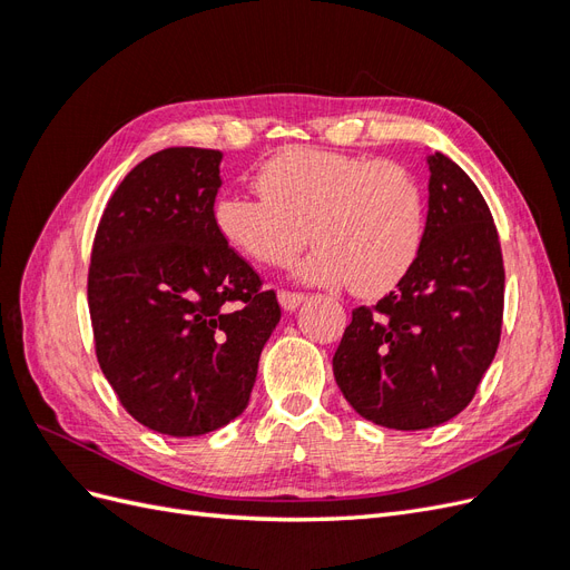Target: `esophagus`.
Wrapping results in <instances>:
<instances>
[{"instance_id": "1", "label": "esophagus", "mask_w": 570, "mask_h": 570, "mask_svg": "<svg viewBox=\"0 0 570 570\" xmlns=\"http://www.w3.org/2000/svg\"><path fill=\"white\" fill-rule=\"evenodd\" d=\"M278 302H281V306L285 308V312H295V308L304 302V295H299V292L281 289V292H278Z\"/></svg>"}]
</instances>
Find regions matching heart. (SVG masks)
<instances>
[{
    "instance_id": "heart-1",
    "label": "heart",
    "mask_w": 570,
    "mask_h": 570,
    "mask_svg": "<svg viewBox=\"0 0 570 570\" xmlns=\"http://www.w3.org/2000/svg\"><path fill=\"white\" fill-rule=\"evenodd\" d=\"M258 197L223 195L214 226L230 247L264 266H299L312 285H344L381 297L416 266L425 237V199L411 170L394 161L292 147L256 174Z\"/></svg>"
}]
</instances>
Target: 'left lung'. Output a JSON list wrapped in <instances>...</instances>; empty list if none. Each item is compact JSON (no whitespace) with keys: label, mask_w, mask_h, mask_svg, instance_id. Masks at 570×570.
I'll return each mask as SVG.
<instances>
[{"label":"left lung","mask_w":570,"mask_h":570,"mask_svg":"<svg viewBox=\"0 0 570 570\" xmlns=\"http://www.w3.org/2000/svg\"><path fill=\"white\" fill-rule=\"evenodd\" d=\"M425 161L419 262L373 308H354L333 356L344 400L392 430L435 428L469 406L502 333L504 262L488 204L450 157Z\"/></svg>","instance_id":"8db88e82"}]
</instances>
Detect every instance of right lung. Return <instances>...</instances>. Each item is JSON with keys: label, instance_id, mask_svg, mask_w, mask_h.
<instances>
[{"label": "right lung", "instance_id": "add662e5", "mask_svg": "<svg viewBox=\"0 0 570 570\" xmlns=\"http://www.w3.org/2000/svg\"><path fill=\"white\" fill-rule=\"evenodd\" d=\"M218 149L137 164L99 220L88 278L99 366L130 416L170 438L228 425L249 404L281 306L214 226Z\"/></svg>", "mask_w": 570, "mask_h": 570}]
</instances>
